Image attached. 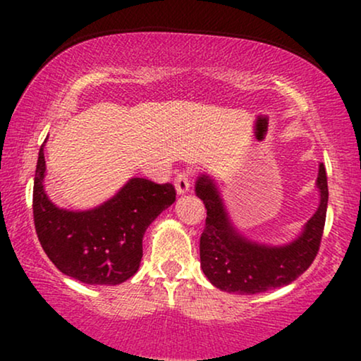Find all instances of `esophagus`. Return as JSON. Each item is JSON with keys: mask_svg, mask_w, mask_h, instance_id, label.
<instances>
[{"mask_svg": "<svg viewBox=\"0 0 361 361\" xmlns=\"http://www.w3.org/2000/svg\"><path fill=\"white\" fill-rule=\"evenodd\" d=\"M176 190L179 195H184L190 190V172H180L176 177Z\"/></svg>", "mask_w": 361, "mask_h": 361, "instance_id": "1", "label": "esophagus"}]
</instances>
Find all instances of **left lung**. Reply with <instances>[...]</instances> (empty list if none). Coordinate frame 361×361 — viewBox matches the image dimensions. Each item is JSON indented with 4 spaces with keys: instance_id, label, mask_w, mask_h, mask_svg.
I'll list each match as a JSON object with an SVG mask.
<instances>
[{
    "instance_id": "left-lung-1",
    "label": "left lung",
    "mask_w": 361,
    "mask_h": 361,
    "mask_svg": "<svg viewBox=\"0 0 361 361\" xmlns=\"http://www.w3.org/2000/svg\"><path fill=\"white\" fill-rule=\"evenodd\" d=\"M319 207L293 241L268 245L241 233L231 221L221 194L210 176L197 177L195 194L205 204L207 220L200 236V268L215 288L225 293L258 294L283 288L312 264L322 240L329 204L327 174L319 164L315 182Z\"/></svg>"
}]
</instances>
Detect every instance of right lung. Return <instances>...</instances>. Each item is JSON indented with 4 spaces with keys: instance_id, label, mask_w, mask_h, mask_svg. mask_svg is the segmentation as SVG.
Masks as SVG:
<instances>
[{
    "instance_id": "obj_1",
    "label": "right lung",
    "mask_w": 361,
    "mask_h": 361,
    "mask_svg": "<svg viewBox=\"0 0 361 361\" xmlns=\"http://www.w3.org/2000/svg\"><path fill=\"white\" fill-rule=\"evenodd\" d=\"M39 149L32 192L34 225L49 259L61 273L90 286H116L140 269L142 236L176 202L171 184L133 177L111 199L88 210L57 207L44 189L46 159Z\"/></svg>"
}]
</instances>
